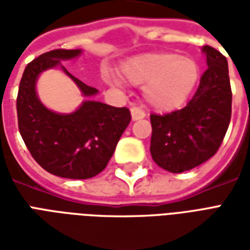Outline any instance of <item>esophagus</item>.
<instances>
[{
	"label": "esophagus",
	"mask_w": 250,
	"mask_h": 250,
	"mask_svg": "<svg viewBox=\"0 0 250 250\" xmlns=\"http://www.w3.org/2000/svg\"><path fill=\"white\" fill-rule=\"evenodd\" d=\"M145 116H146L145 111L139 108V107H132L131 108V118H132V120H141Z\"/></svg>",
	"instance_id": "1"
}]
</instances>
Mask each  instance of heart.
<instances>
[{"mask_svg": "<svg viewBox=\"0 0 250 250\" xmlns=\"http://www.w3.org/2000/svg\"><path fill=\"white\" fill-rule=\"evenodd\" d=\"M122 73L134 85H146L145 98L152 108L170 112L182 107L201 75L194 59L178 53H148L131 59Z\"/></svg>", "mask_w": 250, "mask_h": 250, "instance_id": "1", "label": "heart"}]
</instances>
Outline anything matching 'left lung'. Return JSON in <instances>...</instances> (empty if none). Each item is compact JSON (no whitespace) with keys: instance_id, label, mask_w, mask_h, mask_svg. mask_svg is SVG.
I'll list each match as a JSON object with an SVG mask.
<instances>
[{"instance_id":"left-lung-1","label":"left lung","mask_w":250,"mask_h":250,"mask_svg":"<svg viewBox=\"0 0 250 250\" xmlns=\"http://www.w3.org/2000/svg\"><path fill=\"white\" fill-rule=\"evenodd\" d=\"M208 69L197 92L182 109L151 114L150 152L159 167L184 173L214 155L224 141L231 116V88L226 57L205 45Z\"/></svg>"}]
</instances>
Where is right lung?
Segmentation results:
<instances>
[{
    "label": "right lung",
    "mask_w": 250,
    "mask_h": 250,
    "mask_svg": "<svg viewBox=\"0 0 250 250\" xmlns=\"http://www.w3.org/2000/svg\"><path fill=\"white\" fill-rule=\"evenodd\" d=\"M80 53V49H55L40 55L25 68L17 95L19 130L32 157L48 173L69 179H88L102 173L131 120L128 108L91 99L98 89L72 76L60 64ZM56 66L88 98L72 114L48 110L35 93L38 75Z\"/></svg>",
    "instance_id": "obj_1"
}]
</instances>
